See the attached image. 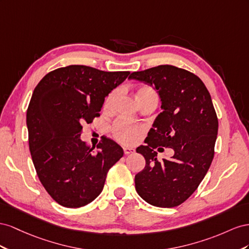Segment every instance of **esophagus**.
<instances>
[{
	"mask_svg": "<svg viewBox=\"0 0 249 249\" xmlns=\"http://www.w3.org/2000/svg\"><path fill=\"white\" fill-rule=\"evenodd\" d=\"M123 150H124V153H125V154H131V153L136 152V149L129 148V147H124Z\"/></svg>",
	"mask_w": 249,
	"mask_h": 249,
	"instance_id": "esophagus-1",
	"label": "esophagus"
}]
</instances>
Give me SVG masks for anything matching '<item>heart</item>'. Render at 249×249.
<instances>
[{
  "mask_svg": "<svg viewBox=\"0 0 249 249\" xmlns=\"http://www.w3.org/2000/svg\"><path fill=\"white\" fill-rule=\"evenodd\" d=\"M118 94H119V90L115 89L112 90L107 97H106L105 104H104L106 108L111 107V105L113 101H115V99L117 98ZM146 97L158 98V94H156L155 89L151 87H143L139 89L138 94H137L138 100H141V99L146 98ZM111 132H112V136L115 137L119 142H121V143L131 145L136 143V142L139 140V138L141 137V134L144 132V127L138 124L131 123L129 121L120 119L113 122L111 126Z\"/></svg>",
  "mask_w": 249,
  "mask_h": 249,
  "instance_id": "b5f03b06",
  "label": "heart"
}]
</instances>
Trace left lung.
<instances>
[{"label":"left lung","instance_id":"1","mask_svg":"<svg viewBox=\"0 0 249 249\" xmlns=\"http://www.w3.org/2000/svg\"><path fill=\"white\" fill-rule=\"evenodd\" d=\"M129 79L154 85L164 109L137 152L146 166L134 177L136 190L154 207L174 208L186 201L204 178L215 153L218 118L199 77L162 65L133 72ZM174 149L171 159L157 160L155 150Z\"/></svg>","mask_w":249,"mask_h":249}]
</instances>
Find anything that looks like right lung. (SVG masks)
<instances>
[{"mask_svg": "<svg viewBox=\"0 0 249 249\" xmlns=\"http://www.w3.org/2000/svg\"><path fill=\"white\" fill-rule=\"evenodd\" d=\"M129 72L69 66L38 82L27 109L29 149L38 178L53 199L76 209L101 193L123 149L104 138L95 147L80 140L82 126L100 116L104 99Z\"/></svg>", "mask_w": 249, "mask_h": 249, "instance_id": "obj_1", "label": "right lung"}]
</instances>
